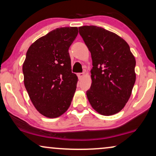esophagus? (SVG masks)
Masks as SVG:
<instances>
[{"label": "esophagus", "instance_id": "esophagus-1", "mask_svg": "<svg viewBox=\"0 0 156 156\" xmlns=\"http://www.w3.org/2000/svg\"><path fill=\"white\" fill-rule=\"evenodd\" d=\"M77 76H78L79 79H80L81 80V79H82L84 76V73H79V74H77Z\"/></svg>", "mask_w": 156, "mask_h": 156}]
</instances>
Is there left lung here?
Here are the masks:
<instances>
[{
    "label": "left lung",
    "instance_id": "1",
    "mask_svg": "<svg viewBox=\"0 0 156 156\" xmlns=\"http://www.w3.org/2000/svg\"><path fill=\"white\" fill-rule=\"evenodd\" d=\"M80 34L90 51L91 85L87 91L91 106L111 116L122 110L136 82V59L123 38L103 27L85 25Z\"/></svg>",
    "mask_w": 156,
    "mask_h": 156
}]
</instances>
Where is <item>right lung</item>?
<instances>
[{"label": "right lung", "mask_w": 156, "mask_h": 156, "mask_svg": "<svg viewBox=\"0 0 156 156\" xmlns=\"http://www.w3.org/2000/svg\"><path fill=\"white\" fill-rule=\"evenodd\" d=\"M78 34L76 27L53 30L30 46L23 65L24 84L36 109L48 118L67 112L78 77L72 72L69 48Z\"/></svg>", "instance_id": "right-lung-1"}]
</instances>
